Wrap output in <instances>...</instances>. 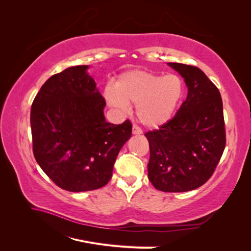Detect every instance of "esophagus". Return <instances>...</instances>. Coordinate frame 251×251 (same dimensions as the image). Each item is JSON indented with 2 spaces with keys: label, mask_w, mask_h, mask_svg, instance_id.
<instances>
[{
  "label": "esophagus",
  "mask_w": 251,
  "mask_h": 251,
  "mask_svg": "<svg viewBox=\"0 0 251 251\" xmlns=\"http://www.w3.org/2000/svg\"><path fill=\"white\" fill-rule=\"evenodd\" d=\"M132 133H133L134 135H141V134H142V130H141V128H140L138 126L134 125V126H133Z\"/></svg>",
  "instance_id": "1"
}]
</instances>
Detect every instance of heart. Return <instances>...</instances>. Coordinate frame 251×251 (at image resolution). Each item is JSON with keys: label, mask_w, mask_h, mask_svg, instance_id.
<instances>
[{"label": "heart", "mask_w": 251, "mask_h": 251, "mask_svg": "<svg viewBox=\"0 0 251 251\" xmlns=\"http://www.w3.org/2000/svg\"><path fill=\"white\" fill-rule=\"evenodd\" d=\"M183 81L176 74L163 75L135 70L123 74L115 88L104 89V98L111 108L127 112L135 103L141 124L156 128L173 117L183 96Z\"/></svg>", "instance_id": "heart-1"}]
</instances>
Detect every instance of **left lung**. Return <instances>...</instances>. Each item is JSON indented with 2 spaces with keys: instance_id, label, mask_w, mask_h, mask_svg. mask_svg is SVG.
<instances>
[{
  "instance_id": "obj_1",
  "label": "left lung",
  "mask_w": 251,
  "mask_h": 251,
  "mask_svg": "<svg viewBox=\"0 0 251 251\" xmlns=\"http://www.w3.org/2000/svg\"><path fill=\"white\" fill-rule=\"evenodd\" d=\"M168 65L184 78L188 93L176 115L146 133L148 176L159 191L182 193L203 185L222 157L226 144L223 102L218 88L199 68Z\"/></svg>"
}]
</instances>
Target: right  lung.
Here are the masks:
<instances>
[{
	"label": "right lung",
	"mask_w": 251,
	"mask_h": 251,
	"mask_svg": "<svg viewBox=\"0 0 251 251\" xmlns=\"http://www.w3.org/2000/svg\"><path fill=\"white\" fill-rule=\"evenodd\" d=\"M89 66L67 68L44 83L30 113L33 155L60 188L88 192L112 177L113 166L132 136V124L107 123L104 98L87 72Z\"/></svg>",
	"instance_id": "1"
}]
</instances>
